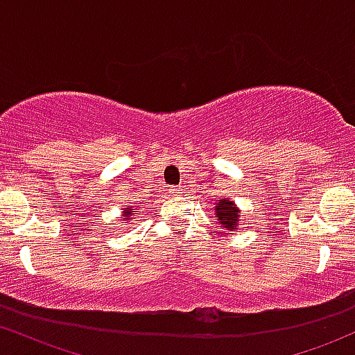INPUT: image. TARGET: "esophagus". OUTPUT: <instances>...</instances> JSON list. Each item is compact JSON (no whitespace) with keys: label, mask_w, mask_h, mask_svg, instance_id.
I'll return each instance as SVG.
<instances>
[{"label":"esophagus","mask_w":355,"mask_h":355,"mask_svg":"<svg viewBox=\"0 0 355 355\" xmlns=\"http://www.w3.org/2000/svg\"><path fill=\"white\" fill-rule=\"evenodd\" d=\"M171 191V193H174V194H181V186H174V188H171L169 189Z\"/></svg>","instance_id":"34e87169"}]
</instances>
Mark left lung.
Segmentation results:
<instances>
[{
  "label": "left lung",
  "instance_id": "8db88e82",
  "mask_svg": "<svg viewBox=\"0 0 355 355\" xmlns=\"http://www.w3.org/2000/svg\"><path fill=\"white\" fill-rule=\"evenodd\" d=\"M216 218L220 220L223 226L230 230H236L238 226V209L234 208V202L230 201V199H220L216 206Z\"/></svg>",
  "mask_w": 355,
  "mask_h": 355
}]
</instances>
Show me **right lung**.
Wrapping results in <instances>:
<instances>
[{
	"label": "right lung",
	"instance_id": "right-lung-1",
	"mask_svg": "<svg viewBox=\"0 0 355 355\" xmlns=\"http://www.w3.org/2000/svg\"><path fill=\"white\" fill-rule=\"evenodd\" d=\"M124 214H125V216H132V214H135V211H132L130 208H125Z\"/></svg>",
	"mask_w": 355,
	"mask_h": 355
}]
</instances>
